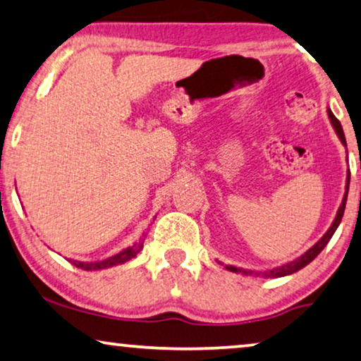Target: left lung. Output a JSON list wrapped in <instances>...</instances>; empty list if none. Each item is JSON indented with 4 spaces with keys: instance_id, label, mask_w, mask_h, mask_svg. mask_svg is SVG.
<instances>
[{
    "instance_id": "1",
    "label": "left lung",
    "mask_w": 361,
    "mask_h": 361,
    "mask_svg": "<svg viewBox=\"0 0 361 361\" xmlns=\"http://www.w3.org/2000/svg\"><path fill=\"white\" fill-rule=\"evenodd\" d=\"M327 115H329V120H331V125L332 128H334L336 134L338 136V139H341V142L343 144V146L347 147V142H345V134H343V129H342V125L341 121L337 120V118L334 116V113L331 111V109H327ZM361 169V166H360ZM348 185H350V171H348L347 175V185H345V195H343V199H342V204L341 207H338L337 211V215L334 219V222H332V225L329 227V230L322 235V238L316 243L314 246H311V248L305 252V255H301L300 257H297V259L290 261L287 262V264L283 266H279L276 269H271V271H264V272H255V271H245V269H240V267H235V266H225V269H228V271L232 272H241L245 274V276H262V277H283V276H290V274L297 272L300 271V269H303L305 266H308L311 261L314 259L316 256L319 255V252L324 250V246L329 243V240L332 238V235L336 233V230L338 227V224H341V220L343 217V211H345V204H347V195H348Z\"/></svg>"
}]
</instances>
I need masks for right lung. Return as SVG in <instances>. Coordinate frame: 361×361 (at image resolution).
I'll return each instance as SVG.
<instances>
[{
  "instance_id": "add662e5",
  "label": "right lung",
  "mask_w": 361,
  "mask_h": 361,
  "mask_svg": "<svg viewBox=\"0 0 361 361\" xmlns=\"http://www.w3.org/2000/svg\"><path fill=\"white\" fill-rule=\"evenodd\" d=\"M144 238H146V233H142ZM142 240H139V243H134L133 246H129V248L123 250L118 252V255L109 257V259H104V261H94V262H82V261H71L74 266L79 267V269H84V271H100V269H106V267H113V266H118V264H125L129 259H133V257H136V255L142 248Z\"/></svg>"
}]
</instances>
